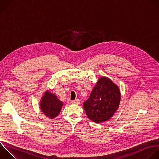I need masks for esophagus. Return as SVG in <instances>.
Instances as JSON below:
<instances>
[{"label":"esophagus","mask_w":159,"mask_h":159,"mask_svg":"<svg viewBox=\"0 0 159 159\" xmlns=\"http://www.w3.org/2000/svg\"><path fill=\"white\" fill-rule=\"evenodd\" d=\"M71 102L73 103V104H80V100L79 99H75V100H73V101H71Z\"/></svg>","instance_id":"esophagus-1"}]
</instances>
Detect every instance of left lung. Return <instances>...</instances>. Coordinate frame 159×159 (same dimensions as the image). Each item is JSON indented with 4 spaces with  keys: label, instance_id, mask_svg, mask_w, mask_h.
<instances>
[{
    "label": "left lung",
    "instance_id": "left-lung-1",
    "mask_svg": "<svg viewBox=\"0 0 159 159\" xmlns=\"http://www.w3.org/2000/svg\"><path fill=\"white\" fill-rule=\"evenodd\" d=\"M120 93L119 87L106 77L100 78L83 107L88 118L96 123L110 119L119 107Z\"/></svg>",
    "mask_w": 159,
    "mask_h": 159
}]
</instances>
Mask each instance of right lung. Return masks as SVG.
<instances>
[{"label": "right lung", "mask_w": 159, "mask_h": 159, "mask_svg": "<svg viewBox=\"0 0 159 159\" xmlns=\"http://www.w3.org/2000/svg\"><path fill=\"white\" fill-rule=\"evenodd\" d=\"M63 102L56 95L49 91H45L40 101V109L44 114L50 119H54L60 112Z\"/></svg>", "instance_id": "add662e5"}]
</instances>
